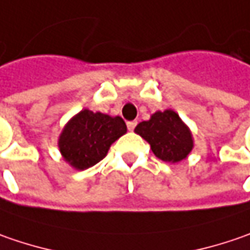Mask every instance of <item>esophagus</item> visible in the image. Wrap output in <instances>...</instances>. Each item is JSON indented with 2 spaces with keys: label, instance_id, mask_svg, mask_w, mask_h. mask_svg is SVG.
Returning a JSON list of instances; mask_svg holds the SVG:
<instances>
[{
  "label": "esophagus",
  "instance_id": "34e87169",
  "mask_svg": "<svg viewBox=\"0 0 250 250\" xmlns=\"http://www.w3.org/2000/svg\"><path fill=\"white\" fill-rule=\"evenodd\" d=\"M136 125H138V122L136 121H129V122H126V126H128V129L133 130L136 128Z\"/></svg>",
  "mask_w": 250,
  "mask_h": 250
}]
</instances>
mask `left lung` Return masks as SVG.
<instances>
[{
	"instance_id": "left-lung-1",
	"label": "left lung",
	"mask_w": 250,
	"mask_h": 250,
	"mask_svg": "<svg viewBox=\"0 0 250 250\" xmlns=\"http://www.w3.org/2000/svg\"><path fill=\"white\" fill-rule=\"evenodd\" d=\"M151 146L156 157L166 163L184 160L193 147L192 133L175 111H157L149 121H143L135 128Z\"/></svg>"
}]
</instances>
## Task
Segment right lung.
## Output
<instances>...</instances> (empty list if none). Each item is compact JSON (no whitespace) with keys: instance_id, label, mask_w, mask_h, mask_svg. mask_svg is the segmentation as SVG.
I'll return each mask as SVG.
<instances>
[{"instance_id":"1","label":"right lung","mask_w":250,"mask_h":250,"mask_svg":"<svg viewBox=\"0 0 250 250\" xmlns=\"http://www.w3.org/2000/svg\"><path fill=\"white\" fill-rule=\"evenodd\" d=\"M125 132L126 125L121 117L83 110L63 128L58 145L71 166L86 169L104 159L111 145Z\"/></svg>"}]
</instances>
